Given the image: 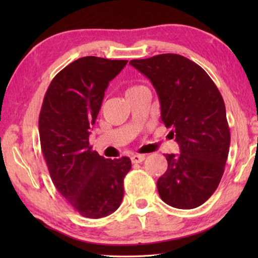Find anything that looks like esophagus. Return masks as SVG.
Returning a JSON list of instances; mask_svg holds the SVG:
<instances>
[{"label":"esophagus","instance_id":"34e87169","mask_svg":"<svg viewBox=\"0 0 258 258\" xmlns=\"http://www.w3.org/2000/svg\"><path fill=\"white\" fill-rule=\"evenodd\" d=\"M145 155H133L131 160H132V163H142L145 160Z\"/></svg>","mask_w":258,"mask_h":258}]
</instances>
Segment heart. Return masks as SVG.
Segmentation results:
<instances>
[{"label":"heart","instance_id":"obj_1","mask_svg":"<svg viewBox=\"0 0 258 258\" xmlns=\"http://www.w3.org/2000/svg\"><path fill=\"white\" fill-rule=\"evenodd\" d=\"M141 87H143V86H141V85H131V86H128L127 90H126V95L131 94V93H133V92H136L138 90H140Z\"/></svg>","mask_w":258,"mask_h":258}]
</instances>
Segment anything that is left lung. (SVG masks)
Wrapping results in <instances>:
<instances>
[{
  "instance_id": "1",
  "label": "left lung",
  "mask_w": 258,
  "mask_h": 258,
  "mask_svg": "<svg viewBox=\"0 0 258 258\" xmlns=\"http://www.w3.org/2000/svg\"><path fill=\"white\" fill-rule=\"evenodd\" d=\"M130 64L155 87L161 118L179 145V154L165 155L168 166L157 180L158 194L172 207L202 205L221 182L231 143L220 91L200 65L178 54Z\"/></svg>"
}]
</instances>
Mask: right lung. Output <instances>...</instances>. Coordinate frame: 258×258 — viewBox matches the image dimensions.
I'll use <instances>...</instances> for the list:
<instances>
[{
	"mask_svg": "<svg viewBox=\"0 0 258 258\" xmlns=\"http://www.w3.org/2000/svg\"><path fill=\"white\" fill-rule=\"evenodd\" d=\"M127 63L81 57L58 72L43 100L38 131L52 182L82 216L101 218L119 207L128 157L111 160L92 150L89 136L104 92Z\"/></svg>",
	"mask_w": 258,
	"mask_h": 258,
	"instance_id": "right-lung-1",
	"label": "right lung"
}]
</instances>
